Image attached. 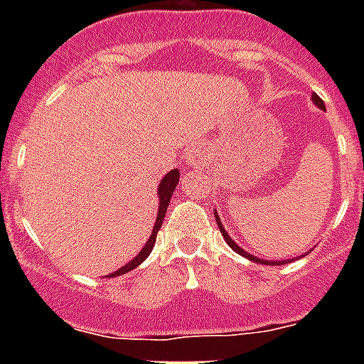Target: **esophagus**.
Returning a JSON list of instances; mask_svg holds the SVG:
<instances>
[{"label": "esophagus", "mask_w": 364, "mask_h": 364, "mask_svg": "<svg viewBox=\"0 0 364 364\" xmlns=\"http://www.w3.org/2000/svg\"><path fill=\"white\" fill-rule=\"evenodd\" d=\"M188 162L195 167H204L205 162H208V151H205L204 146L193 147L188 154Z\"/></svg>", "instance_id": "34e87169"}]
</instances>
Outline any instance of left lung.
<instances>
[{
	"label": "left lung",
	"mask_w": 364,
	"mask_h": 364,
	"mask_svg": "<svg viewBox=\"0 0 364 364\" xmlns=\"http://www.w3.org/2000/svg\"><path fill=\"white\" fill-rule=\"evenodd\" d=\"M311 100H314V104L317 105V107L324 109V102H323V100L319 98V96L315 95V92H314V96H311ZM215 220H217L218 230H220L222 237H224V240H226V242H228V246H230L231 250H233V252L239 253V255L246 257V259H250V260H255V262H259V264H266V266H269V264H272V266H279V264H284V262H286V260H264V259H257V257H253L252 253L244 252L242 247L237 246V244H235V240H231L230 235L226 233V230H224V228H222V224H220V220H218V215H217V213H215ZM290 260H291V259H290ZM290 260H288V262H290Z\"/></svg>",
	"instance_id": "1"
}]
</instances>
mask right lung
<instances>
[{
	"instance_id": "1",
	"label": "right lung",
	"mask_w": 364,
	"mask_h": 364,
	"mask_svg": "<svg viewBox=\"0 0 364 364\" xmlns=\"http://www.w3.org/2000/svg\"><path fill=\"white\" fill-rule=\"evenodd\" d=\"M178 180H180L178 169H173V171H169L166 176H164L162 182H160V186H159V198H160V202H159V215H156V222H154L153 233H151L149 240H147L146 246L142 247V252L138 253V255L134 257V259L131 260V262H127V264H125V266H122V268L118 269V272L109 273L107 277H118V275H124V273L131 272V269H134V268H136V266L142 264L144 260H146L147 257H149L151 250H153V246H154V240H156V233H159L160 226H162L164 217H166V211H167V208H169V200H171V195H173V191H175L176 184H178Z\"/></svg>"
}]
</instances>
